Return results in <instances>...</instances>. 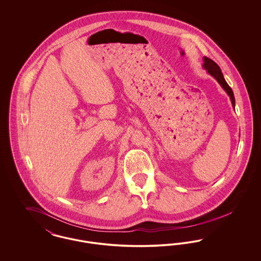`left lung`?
<instances>
[{
    "label": "left lung",
    "mask_w": 261,
    "mask_h": 261,
    "mask_svg": "<svg viewBox=\"0 0 261 261\" xmlns=\"http://www.w3.org/2000/svg\"><path fill=\"white\" fill-rule=\"evenodd\" d=\"M203 68L210 73V74L214 77L216 79V81L221 85V87L223 88L224 90L226 91V93L229 95L232 105L235 108V97H234V93L232 91L231 87L228 85V83L226 82V80L224 79L222 71L220 69V67L217 65V63L213 62L211 59L204 57L203 58V64H202Z\"/></svg>",
    "instance_id": "1"
}]
</instances>
